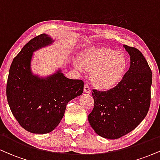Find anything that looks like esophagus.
I'll use <instances>...</instances> for the list:
<instances>
[{
    "label": "esophagus",
    "instance_id": "esophagus-1",
    "mask_svg": "<svg viewBox=\"0 0 160 160\" xmlns=\"http://www.w3.org/2000/svg\"><path fill=\"white\" fill-rule=\"evenodd\" d=\"M83 91H84V92L88 93V94H90V93H91V89H90V88H89V86H88L87 84H85V85H84Z\"/></svg>",
    "mask_w": 160,
    "mask_h": 160
}]
</instances>
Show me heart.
<instances>
[{"instance_id": "b5f03b06", "label": "heart", "mask_w": 160, "mask_h": 160, "mask_svg": "<svg viewBox=\"0 0 160 160\" xmlns=\"http://www.w3.org/2000/svg\"><path fill=\"white\" fill-rule=\"evenodd\" d=\"M75 68L80 71H92L91 80L101 90L116 86L123 78L128 60L122 52L108 47H92L80 53V59L74 61Z\"/></svg>"}]
</instances>
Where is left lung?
Instances as JSON below:
<instances>
[{
  "label": "left lung",
  "instance_id": "8db88e82",
  "mask_svg": "<svg viewBox=\"0 0 160 160\" xmlns=\"http://www.w3.org/2000/svg\"><path fill=\"white\" fill-rule=\"evenodd\" d=\"M123 47L130 56V67L122 80L110 90H93L92 94L95 104L88 120L104 138L117 139L132 131L150 108L151 70L138 49Z\"/></svg>",
  "mask_w": 160,
  "mask_h": 160
}]
</instances>
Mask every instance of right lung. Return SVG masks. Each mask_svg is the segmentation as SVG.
Masks as SVG:
<instances>
[{
    "label": "right lung",
    "instance_id": "add662e5",
    "mask_svg": "<svg viewBox=\"0 0 160 160\" xmlns=\"http://www.w3.org/2000/svg\"><path fill=\"white\" fill-rule=\"evenodd\" d=\"M53 43L48 34L34 38L13 58L9 71V106L20 126L32 133L52 132L61 122L67 104L83 92L84 82L67 78L61 68L46 77L33 73L34 52Z\"/></svg>",
    "mask_w": 160,
    "mask_h": 160
}]
</instances>
